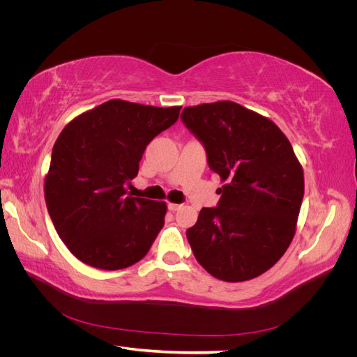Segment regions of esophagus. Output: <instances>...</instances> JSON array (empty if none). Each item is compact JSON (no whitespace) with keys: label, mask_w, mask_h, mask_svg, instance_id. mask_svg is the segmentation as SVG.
Listing matches in <instances>:
<instances>
[{"label":"esophagus","mask_w":357,"mask_h":357,"mask_svg":"<svg viewBox=\"0 0 357 357\" xmlns=\"http://www.w3.org/2000/svg\"><path fill=\"white\" fill-rule=\"evenodd\" d=\"M180 207H181L180 204H172V202H168V210H169V211H172V213L177 211Z\"/></svg>","instance_id":"obj_1"}]
</instances>
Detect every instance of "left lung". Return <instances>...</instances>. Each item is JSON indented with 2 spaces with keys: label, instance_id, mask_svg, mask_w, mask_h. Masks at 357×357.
Returning a JSON list of instances; mask_svg holds the SVG:
<instances>
[{
  "label": "left lung",
  "instance_id": "left-lung-1",
  "mask_svg": "<svg viewBox=\"0 0 357 357\" xmlns=\"http://www.w3.org/2000/svg\"><path fill=\"white\" fill-rule=\"evenodd\" d=\"M180 117L225 181L218 207L202 208L186 231L193 255L223 282L264 274L294 240L304 198L291 144L273 121L232 101L186 107Z\"/></svg>",
  "mask_w": 357,
  "mask_h": 357
}]
</instances>
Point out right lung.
<instances>
[{
	"label": "right lung",
	"instance_id": "right-lung-1",
	"mask_svg": "<svg viewBox=\"0 0 357 357\" xmlns=\"http://www.w3.org/2000/svg\"><path fill=\"white\" fill-rule=\"evenodd\" d=\"M181 107L110 100L62 129L45 180L59 238L83 264L116 271L147 255L167 204L126 195L147 144L174 125Z\"/></svg>",
	"mask_w": 357,
	"mask_h": 357
}]
</instances>
